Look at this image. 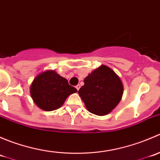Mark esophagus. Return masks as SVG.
Listing matches in <instances>:
<instances>
[{
  "label": "esophagus",
  "mask_w": 160,
  "mask_h": 160,
  "mask_svg": "<svg viewBox=\"0 0 160 160\" xmlns=\"http://www.w3.org/2000/svg\"><path fill=\"white\" fill-rule=\"evenodd\" d=\"M76 88H77V90H80V84L77 85V86H76Z\"/></svg>",
  "instance_id": "obj_1"
}]
</instances>
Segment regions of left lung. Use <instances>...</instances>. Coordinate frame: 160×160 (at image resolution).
<instances>
[{"label":"left lung","mask_w":160,"mask_h":160,"mask_svg":"<svg viewBox=\"0 0 160 160\" xmlns=\"http://www.w3.org/2000/svg\"><path fill=\"white\" fill-rule=\"evenodd\" d=\"M83 82L84 85L78 93L92 114L106 115L120 102L123 85L118 76L108 67L102 65L95 69Z\"/></svg>","instance_id":"8db88e82"}]
</instances>
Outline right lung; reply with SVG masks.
<instances>
[{
    "label": "right lung",
    "mask_w": 160,
    "mask_h": 160,
    "mask_svg": "<svg viewBox=\"0 0 160 160\" xmlns=\"http://www.w3.org/2000/svg\"><path fill=\"white\" fill-rule=\"evenodd\" d=\"M77 90L69 84L67 79L48 70L38 74L30 87V93L34 102L39 108L51 111L59 108L66 99Z\"/></svg>",
    "instance_id": "right-lung-1"
}]
</instances>
